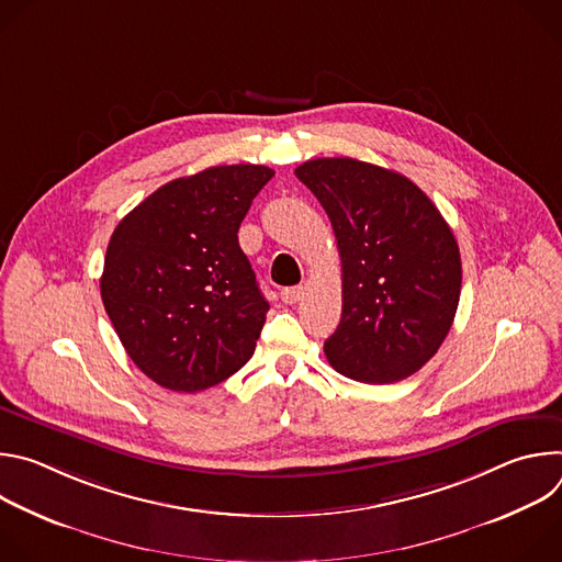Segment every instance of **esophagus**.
Returning <instances> with one entry per match:
<instances>
[{
    "label": "esophagus",
    "mask_w": 562,
    "mask_h": 562,
    "mask_svg": "<svg viewBox=\"0 0 562 562\" xmlns=\"http://www.w3.org/2000/svg\"><path fill=\"white\" fill-rule=\"evenodd\" d=\"M304 295V289L302 286H289V289H282L280 297L284 304H295L300 297Z\"/></svg>",
    "instance_id": "esophagus-1"
}]
</instances>
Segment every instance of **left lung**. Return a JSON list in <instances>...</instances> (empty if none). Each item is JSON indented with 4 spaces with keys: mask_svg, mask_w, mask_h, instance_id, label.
Masks as SVG:
<instances>
[{
    "mask_svg": "<svg viewBox=\"0 0 562 562\" xmlns=\"http://www.w3.org/2000/svg\"><path fill=\"white\" fill-rule=\"evenodd\" d=\"M297 180L327 211L342 260V317L329 364L391 384L423 369L460 300L458 243L436 204L405 176L353 157L308 159Z\"/></svg>",
    "mask_w": 562,
    "mask_h": 562,
    "instance_id": "obj_1",
    "label": "left lung"
}]
</instances>
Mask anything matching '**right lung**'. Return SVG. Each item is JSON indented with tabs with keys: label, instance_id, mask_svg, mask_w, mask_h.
Listing matches in <instances>:
<instances>
[{
	"label": "right lung",
	"instance_id": "add662e5",
	"mask_svg": "<svg viewBox=\"0 0 562 562\" xmlns=\"http://www.w3.org/2000/svg\"><path fill=\"white\" fill-rule=\"evenodd\" d=\"M273 176L262 165L211 167L159 187L115 226L102 302L159 386L195 393L254 356L269 302L237 231Z\"/></svg>",
	"mask_w": 562,
	"mask_h": 562
}]
</instances>
